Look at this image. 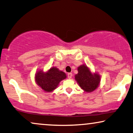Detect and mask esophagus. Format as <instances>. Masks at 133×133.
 I'll return each instance as SVG.
<instances>
[{
  "instance_id": "34e87169",
  "label": "esophagus",
  "mask_w": 133,
  "mask_h": 133,
  "mask_svg": "<svg viewBox=\"0 0 133 133\" xmlns=\"http://www.w3.org/2000/svg\"><path fill=\"white\" fill-rule=\"evenodd\" d=\"M67 77H68L69 79H71L72 77V73H68L67 74Z\"/></svg>"
}]
</instances>
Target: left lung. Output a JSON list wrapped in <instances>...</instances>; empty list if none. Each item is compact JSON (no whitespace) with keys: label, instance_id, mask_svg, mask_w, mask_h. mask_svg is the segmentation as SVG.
Returning a JSON list of instances; mask_svg holds the SVG:
<instances>
[{"label":"left lung","instance_id":"1","mask_svg":"<svg viewBox=\"0 0 133 133\" xmlns=\"http://www.w3.org/2000/svg\"><path fill=\"white\" fill-rule=\"evenodd\" d=\"M78 70V73L75 75V79L81 88L86 92H91L97 88L100 80L98 74L92 75L85 65L79 66Z\"/></svg>","mask_w":133,"mask_h":133}]
</instances>
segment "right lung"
I'll return each instance as SVG.
<instances>
[{"label": "right lung", "instance_id": "right-lung-1", "mask_svg": "<svg viewBox=\"0 0 133 133\" xmlns=\"http://www.w3.org/2000/svg\"><path fill=\"white\" fill-rule=\"evenodd\" d=\"M66 78V75L64 72L56 67H52L46 73L42 71L37 72L35 79L37 85L44 91L51 92L57 88L61 81Z\"/></svg>", "mask_w": 133, "mask_h": 133}]
</instances>
